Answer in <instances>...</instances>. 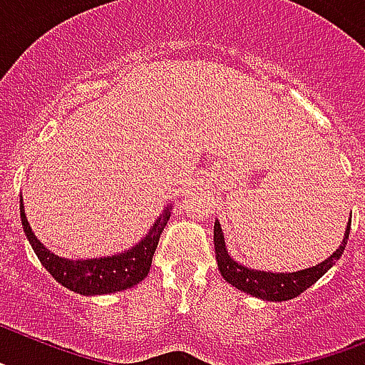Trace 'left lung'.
Returning <instances> with one entry per match:
<instances>
[{"label": "left lung", "instance_id": "left-lung-1", "mask_svg": "<svg viewBox=\"0 0 365 365\" xmlns=\"http://www.w3.org/2000/svg\"><path fill=\"white\" fill-rule=\"evenodd\" d=\"M349 231H351V220H349L347 230H345V235H343L339 248L330 257L324 259L323 263L309 267V269L297 270V272H267V270L248 269V267H244V264H240L239 261H235L231 257L230 252H227V246H225L222 225L216 220L215 254L216 261H218L220 274L224 276L227 284H231L239 291H244V293L252 294L255 298H263V300H270V302H284V300H291V298L304 293L306 289L312 287L319 278H323L324 274L332 269L336 261L341 257L343 250H345Z\"/></svg>", "mask_w": 365, "mask_h": 365}]
</instances>
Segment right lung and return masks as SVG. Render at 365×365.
<instances>
[{
    "instance_id": "add662e5",
    "label": "right lung",
    "mask_w": 365,
    "mask_h": 365,
    "mask_svg": "<svg viewBox=\"0 0 365 365\" xmlns=\"http://www.w3.org/2000/svg\"><path fill=\"white\" fill-rule=\"evenodd\" d=\"M170 216L171 203L156 218L149 233L140 242L121 252V254L93 259H67L50 252L35 237V233L29 227V222H27L26 210H24V200H20V220H22L24 233L31 244L33 252L41 259L42 267L52 274L56 282H59L63 287L83 294V297L117 293V291H125V289H130L140 284L141 279L149 274L153 255H155L160 235Z\"/></svg>"
}]
</instances>
